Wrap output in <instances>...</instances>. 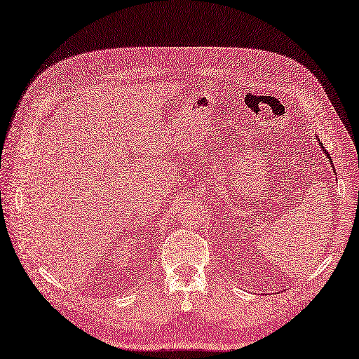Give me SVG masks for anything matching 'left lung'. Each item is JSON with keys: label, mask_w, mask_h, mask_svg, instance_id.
Wrapping results in <instances>:
<instances>
[{"label": "left lung", "mask_w": 359, "mask_h": 359, "mask_svg": "<svg viewBox=\"0 0 359 359\" xmlns=\"http://www.w3.org/2000/svg\"><path fill=\"white\" fill-rule=\"evenodd\" d=\"M321 149H323V151H325V153H326V156H327V158H329V153H327V151H326V150H325V147H321ZM329 159H330V158H329ZM330 162H332V159H330Z\"/></svg>", "instance_id": "8db88e82"}]
</instances>
